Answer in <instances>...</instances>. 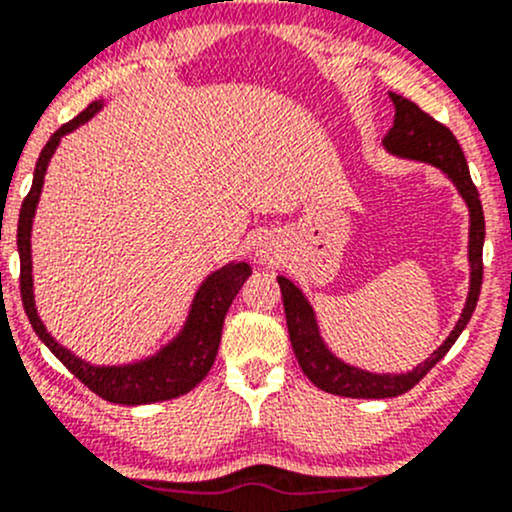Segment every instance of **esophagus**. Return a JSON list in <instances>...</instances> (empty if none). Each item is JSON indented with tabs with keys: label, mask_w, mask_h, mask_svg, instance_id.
<instances>
[{
	"label": "esophagus",
	"mask_w": 512,
	"mask_h": 512,
	"mask_svg": "<svg viewBox=\"0 0 512 512\" xmlns=\"http://www.w3.org/2000/svg\"><path fill=\"white\" fill-rule=\"evenodd\" d=\"M258 258H261V261H266V258H268V251H258Z\"/></svg>",
	"instance_id": "esophagus-1"
}]
</instances>
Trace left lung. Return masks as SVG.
Segmentation results:
<instances>
[{
  "mask_svg": "<svg viewBox=\"0 0 512 512\" xmlns=\"http://www.w3.org/2000/svg\"><path fill=\"white\" fill-rule=\"evenodd\" d=\"M390 100L395 104V119L393 129L383 139L386 151L393 153V156L432 163V166L442 168L447 173V178H452L456 190H459L466 207H469V298H466L464 312H461L452 334L444 339V344L434 351L425 364L412 368L408 373H371L344 364V361H339L324 346L320 327H317L315 320V310L310 307V302L305 300V295H302V290L293 280L278 276L280 293H283L285 320H288L290 344H293L295 356H298L302 373L317 388H322L324 393L344 395V398H395V395L408 393L412 386H417L427 376V371L444 359V354L452 349L459 334L464 332V327L469 324L471 315L476 310L483 283V239H486V222H483L481 200H478V190L469 175V166H466V158L459 141H456V136L447 126L439 124L427 112H422L415 102L405 100V97L395 95V92H390Z\"/></svg>",
  "mask_w": 512,
  "mask_h": 512,
  "instance_id": "obj_1",
  "label": "left lung"
}]
</instances>
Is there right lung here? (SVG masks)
I'll return each mask as SVG.
<instances>
[{
    "instance_id": "right-lung-1",
    "label": "right lung",
    "mask_w": 512,
    "mask_h": 512,
    "mask_svg": "<svg viewBox=\"0 0 512 512\" xmlns=\"http://www.w3.org/2000/svg\"><path fill=\"white\" fill-rule=\"evenodd\" d=\"M102 109V102L87 104L75 119L63 124L56 134L48 139L43 146L41 156H38L34 183H31L29 195L21 202L19 212V229H16V246H19V261H21V302H24L26 317H29L31 327L38 334L43 344L56 354V359L63 361V366L73 373L78 381L85 383L92 393L109 403L119 405H146L158 403V400L178 398V395L188 393L210 373L217 356L219 339H222L224 317H227L229 305L251 276L249 263H227L224 268L214 271L207 276L205 283L197 290L195 300H192L188 322H185L183 332L173 339L168 346H163L156 356H148L144 361L126 366H92L87 361L78 359L70 354L65 346H60L51 334L43 327L41 317L36 312L34 302V278H31V224H34V214L38 197H41L43 175H46L51 156L56 153L65 134L78 129L87 119L95 117Z\"/></svg>"
}]
</instances>
